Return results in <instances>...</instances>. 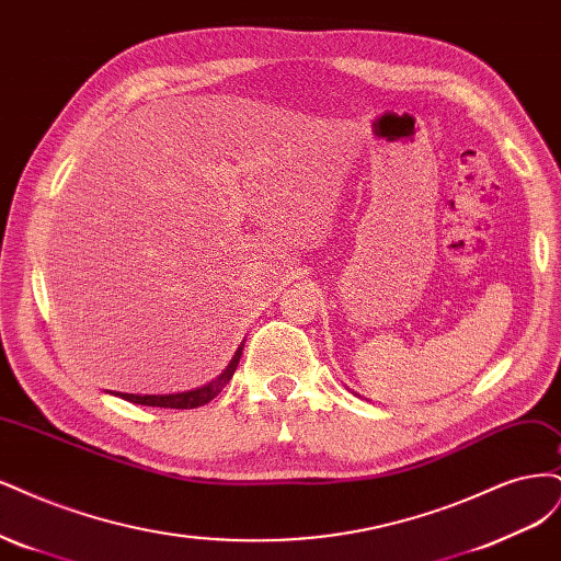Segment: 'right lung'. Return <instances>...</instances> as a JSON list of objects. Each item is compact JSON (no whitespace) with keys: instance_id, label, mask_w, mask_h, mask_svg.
<instances>
[{"instance_id":"1","label":"right lung","mask_w":561,"mask_h":561,"mask_svg":"<svg viewBox=\"0 0 561 561\" xmlns=\"http://www.w3.org/2000/svg\"><path fill=\"white\" fill-rule=\"evenodd\" d=\"M242 350L244 345L238 347V352H234V356L230 358V364L226 366V370L214 377L211 382H207L205 387L201 389H193V391H182V393H165V396H139V393H116L121 396V399L130 401V403H137V405H151V408H174V410H191V408H201L205 403H209L211 399H216L224 391V387L230 382L232 373L238 370V364H240V356H242Z\"/></svg>"}]
</instances>
